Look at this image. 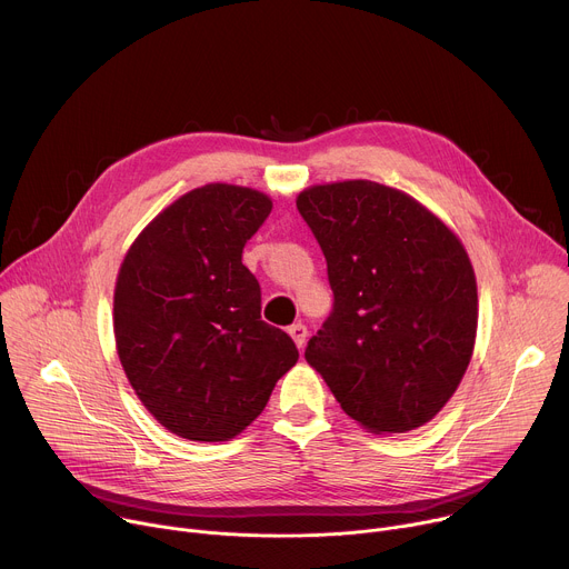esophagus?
<instances>
[{"instance_id": "obj_1", "label": "esophagus", "mask_w": 569, "mask_h": 569, "mask_svg": "<svg viewBox=\"0 0 569 569\" xmlns=\"http://www.w3.org/2000/svg\"><path fill=\"white\" fill-rule=\"evenodd\" d=\"M289 335H291V339L296 341L298 348L305 346V341H307V328H305L302 323H293V326L289 328Z\"/></svg>"}]
</instances>
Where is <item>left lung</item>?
I'll return each instance as SVG.
<instances>
[{
	"label": "left lung",
	"mask_w": 569,
	"mask_h": 569,
	"mask_svg": "<svg viewBox=\"0 0 569 569\" xmlns=\"http://www.w3.org/2000/svg\"><path fill=\"white\" fill-rule=\"evenodd\" d=\"M296 208L335 293L305 348L341 409L372 433L429 422L461 385L477 337V282L459 237L400 189L313 184Z\"/></svg>",
	"instance_id": "obj_1"
}]
</instances>
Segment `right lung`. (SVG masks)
I'll return each instance as SVG.
<instances>
[{
	"instance_id": "obj_1",
	"label": "right lung",
	"mask_w": 569,
	"mask_h": 569,
	"mask_svg": "<svg viewBox=\"0 0 569 569\" xmlns=\"http://www.w3.org/2000/svg\"><path fill=\"white\" fill-rule=\"evenodd\" d=\"M258 189L210 182L162 210L121 262L112 326L142 405L187 440L234 438L298 361L287 332L262 321L246 241L271 214Z\"/></svg>"
}]
</instances>
